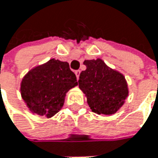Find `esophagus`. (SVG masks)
Masks as SVG:
<instances>
[{
  "mask_svg": "<svg viewBox=\"0 0 158 158\" xmlns=\"http://www.w3.org/2000/svg\"><path fill=\"white\" fill-rule=\"evenodd\" d=\"M80 73H81V71H80V70H77V71H75V72H74V73H75V75H76L77 79H79V75H80Z\"/></svg>",
  "mask_w": 158,
  "mask_h": 158,
  "instance_id": "esophagus-1",
  "label": "esophagus"
}]
</instances>
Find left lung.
<instances>
[{
	"mask_svg": "<svg viewBox=\"0 0 158 158\" xmlns=\"http://www.w3.org/2000/svg\"><path fill=\"white\" fill-rule=\"evenodd\" d=\"M85 71L79 76V88L91 110L98 114H113L123 106L129 94L123 73L112 69L100 58L85 60Z\"/></svg>",
	"mask_w": 158,
	"mask_h": 158,
	"instance_id": "1",
	"label": "left lung"
}]
</instances>
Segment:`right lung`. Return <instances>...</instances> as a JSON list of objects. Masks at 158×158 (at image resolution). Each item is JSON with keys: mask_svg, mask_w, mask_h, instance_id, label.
<instances>
[{"mask_svg": "<svg viewBox=\"0 0 158 158\" xmlns=\"http://www.w3.org/2000/svg\"><path fill=\"white\" fill-rule=\"evenodd\" d=\"M78 85L67 62L50 59L31 69L21 82V95L30 112L52 117L64 104L66 93Z\"/></svg>", "mask_w": 158, "mask_h": 158, "instance_id": "obj_1", "label": "right lung"}]
</instances>
